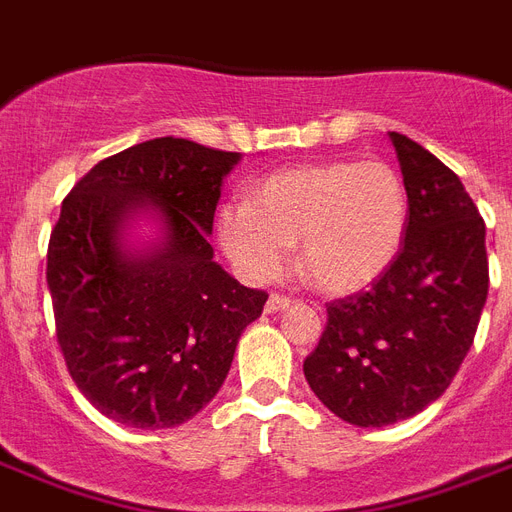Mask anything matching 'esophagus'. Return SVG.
I'll list each match as a JSON object with an SVG mask.
<instances>
[{"label": "esophagus", "mask_w": 512, "mask_h": 512, "mask_svg": "<svg viewBox=\"0 0 512 512\" xmlns=\"http://www.w3.org/2000/svg\"><path fill=\"white\" fill-rule=\"evenodd\" d=\"M289 303H292V297L279 295V292H273V295L268 297V303H265V311H268V313L284 311V308H289Z\"/></svg>", "instance_id": "34e87169"}]
</instances>
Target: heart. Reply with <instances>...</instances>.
I'll list each match as a JSON object with an SVG mask.
<instances>
[{"label": "heart", "mask_w": 512, "mask_h": 512, "mask_svg": "<svg viewBox=\"0 0 512 512\" xmlns=\"http://www.w3.org/2000/svg\"><path fill=\"white\" fill-rule=\"evenodd\" d=\"M409 223L404 177L382 159L300 164L255 183L247 204L217 212V239L247 281L276 279L297 244V268L327 295H353L401 252Z\"/></svg>", "instance_id": "heart-1"}]
</instances>
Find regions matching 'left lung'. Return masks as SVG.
<instances>
[{
	"mask_svg": "<svg viewBox=\"0 0 512 512\" xmlns=\"http://www.w3.org/2000/svg\"><path fill=\"white\" fill-rule=\"evenodd\" d=\"M409 193L404 247L366 292L332 300L303 361L319 401L358 428H382L433 404L468 356L486 292V225L444 162L390 132Z\"/></svg>",
	"mask_w": 512,
	"mask_h": 512,
	"instance_id": "left-lung-1",
	"label": "left lung"
}]
</instances>
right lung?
Masks as SVG:
<instances>
[{
  "instance_id": "right-lung-1",
  "label": "right lung",
  "mask_w": 512,
  "mask_h": 512,
  "mask_svg": "<svg viewBox=\"0 0 512 512\" xmlns=\"http://www.w3.org/2000/svg\"><path fill=\"white\" fill-rule=\"evenodd\" d=\"M239 159L193 140H146L95 164L63 199L47 247L58 345L76 388L127 428L191 420L263 313L268 295L228 276L207 239ZM143 208L165 239L132 253L123 225Z\"/></svg>"
}]
</instances>
